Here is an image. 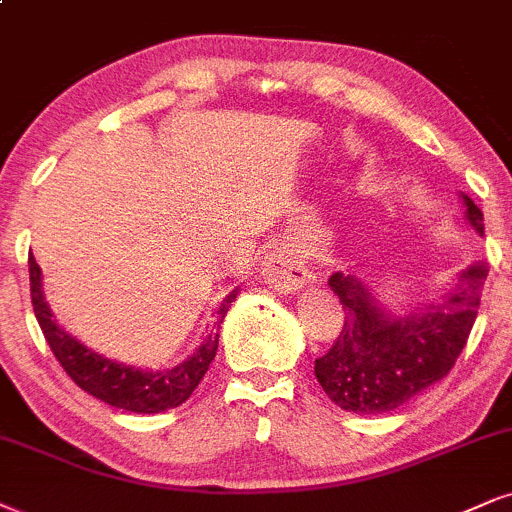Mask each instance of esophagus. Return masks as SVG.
Instances as JSON below:
<instances>
[{
	"label": "esophagus",
	"mask_w": 512,
	"mask_h": 512,
	"mask_svg": "<svg viewBox=\"0 0 512 512\" xmlns=\"http://www.w3.org/2000/svg\"><path fill=\"white\" fill-rule=\"evenodd\" d=\"M261 275L268 287H273L275 292L282 294L299 292V289L308 282V277H311L308 275V268L304 266V261H301L292 249L270 251L261 263Z\"/></svg>",
	"instance_id": "obj_1"
}]
</instances>
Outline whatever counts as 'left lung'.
I'll return each mask as SVG.
<instances>
[{"instance_id":"left-lung-1","label":"left lung","mask_w":512,"mask_h":512,"mask_svg":"<svg viewBox=\"0 0 512 512\" xmlns=\"http://www.w3.org/2000/svg\"><path fill=\"white\" fill-rule=\"evenodd\" d=\"M472 230L484 235V216L460 194ZM489 268H465L437 299L391 311L356 275L334 273L330 287L344 308L337 342L315 361V377L339 408L387 413L444 380L468 344Z\"/></svg>"}]
</instances>
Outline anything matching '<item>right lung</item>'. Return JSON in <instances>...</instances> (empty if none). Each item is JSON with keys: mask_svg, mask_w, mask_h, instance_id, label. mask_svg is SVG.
Here are the masks:
<instances>
[{"mask_svg": "<svg viewBox=\"0 0 512 512\" xmlns=\"http://www.w3.org/2000/svg\"><path fill=\"white\" fill-rule=\"evenodd\" d=\"M30 268V296H33V311L37 323L42 327L49 349L54 351L56 361L68 372V377L82 391L92 394L94 399L109 403V406L130 410V413H163L168 408H178L185 403L192 391L199 387L201 377L206 375L208 365L218 351V330L225 313L230 311L232 301L237 299L239 289H232L216 311V323L206 330L199 349L168 370H144L135 365H125L106 358L90 346H85L73 334H68L54 320L52 308L47 306L42 292V270L35 256L28 258Z\"/></svg>", "mask_w": 512, "mask_h": 512, "instance_id": "1", "label": "right lung"}]
</instances>
